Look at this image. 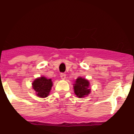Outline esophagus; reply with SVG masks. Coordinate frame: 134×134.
I'll use <instances>...</instances> for the list:
<instances>
[{
    "label": "esophagus",
    "instance_id": "1",
    "mask_svg": "<svg viewBox=\"0 0 134 134\" xmlns=\"http://www.w3.org/2000/svg\"><path fill=\"white\" fill-rule=\"evenodd\" d=\"M60 77H61V79H62V80H65V79H66V75H65V74L62 73L61 74H60Z\"/></svg>",
    "mask_w": 134,
    "mask_h": 134
}]
</instances>
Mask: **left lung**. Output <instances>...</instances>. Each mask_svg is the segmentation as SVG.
<instances>
[{
	"label": "left lung",
	"instance_id": "obj_1",
	"mask_svg": "<svg viewBox=\"0 0 134 134\" xmlns=\"http://www.w3.org/2000/svg\"><path fill=\"white\" fill-rule=\"evenodd\" d=\"M73 84L74 91L77 97L81 98L88 96L91 93L90 83L87 79L79 77Z\"/></svg>",
	"mask_w": 134,
	"mask_h": 134
}]
</instances>
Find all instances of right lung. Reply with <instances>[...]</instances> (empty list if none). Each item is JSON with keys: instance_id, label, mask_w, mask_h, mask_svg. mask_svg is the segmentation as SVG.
<instances>
[{"instance_id": "right-lung-1", "label": "right lung", "mask_w": 134, "mask_h": 134, "mask_svg": "<svg viewBox=\"0 0 134 134\" xmlns=\"http://www.w3.org/2000/svg\"><path fill=\"white\" fill-rule=\"evenodd\" d=\"M53 85L51 79H48L43 76L36 79L32 83V89L35 91L37 96L40 98L47 97Z\"/></svg>"}]
</instances>
